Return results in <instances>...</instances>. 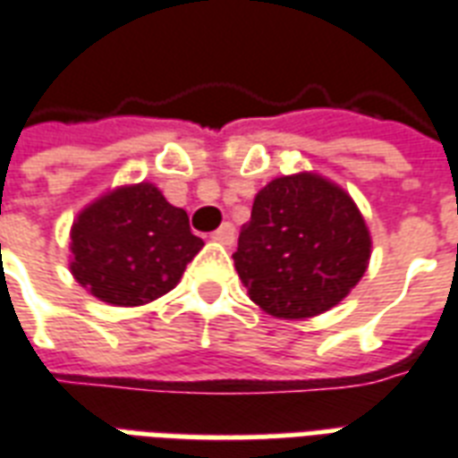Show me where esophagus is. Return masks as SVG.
Returning a JSON list of instances; mask_svg holds the SVG:
<instances>
[{"instance_id": "1", "label": "esophagus", "mask_w": 458, "mask_h": 458, "mask_svg": "<svg viewBox=\"0 0 458 458\" xmlns=\"http://www.w3.org/2000/svg\"><path fill=\"white\" fill-rule=\"evenodd\" d=\"M211 240L221 244H233L235 242V225L233 223H223L221 228L211 233Z\"/></svg>"}]
</instances>
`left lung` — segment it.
I'll return each instance as SVG.
<instances>
[{"instance_id": "obj_1", "label": "left lung", "mask_w": 458, "mask_h": 458, "mask_svg": "<svg viewBox=\"0 0 458 458\" xmlns=\"http://www.w3.org/2000/svg\"><path fill=\"white\" fill-rule=\"evenodd\" d=\"M369 257L352 197L311 173L276 178L257 194L233 254L250 300L278 318L327 311L361 280Z\"/></svg>"}]
</instances>
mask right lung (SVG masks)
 <instances>
[{
	"label": "right lung",
	"instance_id": "1",
	"mask_svg": "<svg viewBox=\"0 0 458 458\" xmlns=\"http://www.w3.org/2000/svg\"><path fill=\"white\" fill-rule=\"evenodd\" d=\"M201 247L185 211L140 182L104 194L78 216L71 271L102 301L140 306L178 285Z\"/></svg>",
	"mask_w": 458,
	"mask_h": 458
}]
</instances>
